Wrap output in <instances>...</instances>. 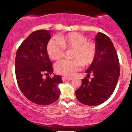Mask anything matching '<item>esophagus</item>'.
Wrapping results in <instances>:
<instances>
[{"label": "esophagus", "instance_id": "obj_1", "mask_svg": "<svg viewBox=\"0 0 132 132\" xmlns=\"http://www.w3.org/2000/svg\"><path fill=\"white\" fill-rule=\"evenodd\" d=\"M62 79H63V81H71V80H72V78H68V77H63V78H62Z\"/></svg>", "mask_w": 132, "mask_h": 132}]
</instances>
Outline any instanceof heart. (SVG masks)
Wrapping results in <instances>:
<instances>
[{"mask_svg":"<svg viewBox=\"0 0 132 132\" xmlns=\"http://www.w3.org/2000/svg\"><path fill=\"white\" fill-rule=\"evenodd\" d=\"M74 49L73 60H63L56 63L57 73L65 76H72L83 65H88L94 60L96 46L94 43L87 41V37L80 33L72 32L51 39L47 44V52L51 59H61L65 49Z\"/></svg>","mask_w":132,"mask_h":132,"instance_id":"1","label":"heart"}]
</instances>
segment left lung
<instances>
[{
  "instance_id": "1",
  "label": "left lung",
  "mask_w": 132,
  "mask_h": 132,
  "mask_svg": "<svg viewBox=\"0 0 132 132\" xmlns=\"http://www.w3.org/2000/svg\"><path fill=\"white\" fill-rule=\"evenodd\" d=\"M96 54L86 71L91 81L82 80L81 86L76 90L77 99L87 105H98L105 102L114 91L120 76L117 53L110 38L98 32L94 38Z\"/></svg>"
}]
</instances>
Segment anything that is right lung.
I'll list each match as a JSON object with an SVG mask.
<instances>
[{"label":"right lung","mask_w":132,"mask_h":132,"mask_svg":"<svg viewBox=\"0 0 132 132\" xmlns=\"http://www.w3.org/2000/svg\"><path fill=\"white\" fill-rule=\"evenodd\" d=\"M51 31H33L18 48L15 57V75L18 85L23 95L36 104L49 105L56 101L60 94V76L43 79V74L53 72L47 52V44Z\"/></svg>","instance_id":"add662e5"}]
</instances>
